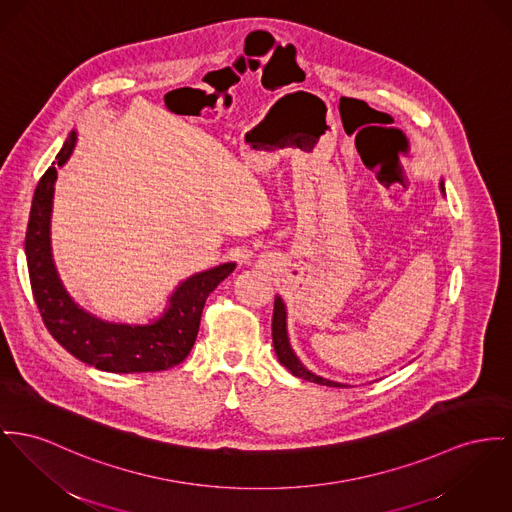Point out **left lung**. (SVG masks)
I'll list each match as a JSON object with an SVG mask.
<instances>
[{
    "label": "left lung",
    "mask_w": 512,
    "mask_h": 512,
    "mask_svg": "<svg viewBox=\"0 0 512 512\" xmlns=\"http://www.w3.org/2000/svg\"><path fill=\"white\" fill-rule=\"evenodd\" d=\"M441 192L444 194L443 182H441ZM272 338L273 349H275V355H277L279 363L283 367H287L293 373V376H299L303 380L316 382V384H322V386H345L340 382H334V380H328V378L310 373L307 367L299 361V357L291 349V343L287 338V312H285V305H283L281 297H275V303H273Z\"/></svg>",
    "instance_id": "1"
}]
</instances>
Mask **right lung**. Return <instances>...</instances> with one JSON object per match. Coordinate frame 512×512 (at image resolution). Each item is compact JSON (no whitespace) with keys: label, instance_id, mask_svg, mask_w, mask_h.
Here are the masks:
<instances>
[{"label":"right lung","instance_id":"obj_1","mask_svg":"<svg viewBox=\"0 0 512 512\" xmlns=\"http://www.w3.org/2000/svg\"><path fill=\"white\" fill-rule=\"evenodd\" d=\"M75 143L77 132H71L52 167L38 180L33 196L25 254L36 307L52 338L87 365L118 375L167 371L188 357L198 338L209 293L237 264L227 262L184 279L172 291L169 307L149 324L106 322L79 307L62 285L50 246L54 182L58 167L68 163Z\"/></svg>","mask_w":512,"mask_h":512}]
</instances>
